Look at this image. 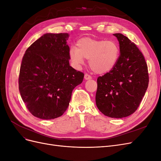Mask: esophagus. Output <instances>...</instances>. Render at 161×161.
Instances as JSON below:
<instances>
[{
	"mask_svg": "<svg viewBox=\"0 0 161 161\" xmlns=\"http://www.w3.org/2000/svg\"><path fill=\"white\" fill-rule=\"evenodd\" d=\"M91 79H92V77L89 75H88V74H85V80H90Z\"/></svg>",
	"mask_w": 161,
	"mask_h": 161,
	"instance_id": "esophagus-1",
	"label": "esophagus"
}]
</instances>
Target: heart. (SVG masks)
<instances>
[{
  "instance_id": "b5f03b06",
  "label": "heart",
  "mask_w": 161,
  "mask_h": 161,
  "mask_svg": "<svg viewBox=\"0 0 161 161\" xmlns=\"http://www.w3.org/2000/svg\"><path fill=\"white\" fill-rule=\"evenodd\" d=\"M119 54L117 43L111 40H99L89 37L82 38L77 42V47L72 46L69 56L72 62L79 67L89 60L91 69L96 74L104 75L113 70Z\"/></svg>"
}]
</instances>
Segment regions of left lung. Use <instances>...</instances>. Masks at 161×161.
I'll return each instance as SVG.
<instances>
[{
    "label": "left lung",
    "instance_id": "left-lung-1",
    "mask_svg": "<svg viewBox=\"0 0 161 161\" xmlns=\"http://www.w3.org/2000/svg\"><path fill=\"white\" fill-rule=\"evenodd\" d=\"M119 43L120 55L114 69L97 79V108L112 118L134 114L148 86V66L142 53L121 33L114 34Z\"/></svg>",
    "mask_w": 161,
    "mask_h": 161
}]
</instances>
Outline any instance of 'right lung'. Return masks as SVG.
I'll use <instances>...</instances> for the list:
<instances>
[{
  "instance_id": "add662e5",
  "label": "right lung",
  "mask_w": 161,
  "mask_h": 161,
  "mask_svg": "<svg viewBox=\"0 0 161 161\" xmlns=\"http://www.w3.org/2000/svg\"><path fill=\"white\" fill-rule=\"evenodd\" d=\"M69 33H46L29 47L19 76V89L27 109L43 119L58 118L69 105L72 92L84 74L69 64Z\"/></svg>"
}]
</instances>
